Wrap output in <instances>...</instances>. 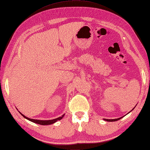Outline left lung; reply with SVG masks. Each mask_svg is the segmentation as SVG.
<instances>
[{
  "label": "left lung",
  "mask_w": 150,
  "mask_h": 150,
  "mask_svg": "<svg viewBox=\"0 0 150 150\" xmlns=\"http://www.w3.org/2000/svg\"><path fill=\"white\" fill-rule=\"evenodd\" d=\"M132 109V110H133ZM120 119H121V117H120V118H117V119H114V120H107V119H104V120H105V121H117V120H120Z\"/></svg>",
  "instance_id": "8db88e82"
}]
</instances>
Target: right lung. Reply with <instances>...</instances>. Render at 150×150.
Here are the masks:
<instances>
[{
    "instance_id": "right-lung-1",
    "label": "right lung",
    "mask_w": 150,
    "mask_h": 150,
    "mask_svg": "<svg viewBox=\"0 0 150 150\" xmlns=\"http://www.w3.org/2000/svg\"><path fill=\"white\" fill-rule=\"evenodd\" d=\"M21 114V113H20ZM22 116H23L25 118H26L27 120H29L30 121H32V122L33 123H37V124H39V125H51V124H53L54 123L56 122V121H57L58 120H61L62 117H63L64 115H62V117H59L57 118H56V119H54V120H33V119H30V118L29 117H27L26 116H24V115H23L22 114Z\"/></svg>"
}]
</instances>
